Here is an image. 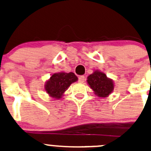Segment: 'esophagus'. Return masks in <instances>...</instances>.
<instances>
[{"instance_id":"obj_1","label":"esophagus","mask_w":151,"mask_h":151,"mask_svg":"<svg viewBox=\"0 0 151 151\" xmlns=\"http://www.w3.org/2000/svg\"><path fill=\"white\" fill-rule=\"evenodd\" d=\"M85 81V77L83 76H81L78 78V82L79 83H83Z\"/></svg>"}]
</instances>
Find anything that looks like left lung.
<instances>
[{
  "label": "left lung",
  "mask_w": 151,
  "mask_h": 151,
  "mask_svg": "<svg viewBox=\"0 0 151 151\" xmlns=\"http://www.w3.org/2000/svg\"><path fill=\"white\" fill-rule=\"evenodd\" d=\"M90 88L98 97L106 98L113 92L114 83L112 79L108 78L104 73L95 70L87 78Z\"/></svg>",
  "instance_id": "obj_1"
}]
</instances>
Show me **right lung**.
<instances>
[{
  "label": "right lung",
  "instance_id": "1",
  "mask_svg": "<svg viewBox=\"0 0 151 151\" xmlns=\"http://www.w3.org/2000/svg\"><path fill=\"white\" fill-rule=\"evenodd\" d=\"M77 81L78 77L73 72L55 73L45 82V91L50 97L60 99L69 86Z\"/></svg>",
  "mask_w": 151,
  "mask_h": 151
}]
</instances>
